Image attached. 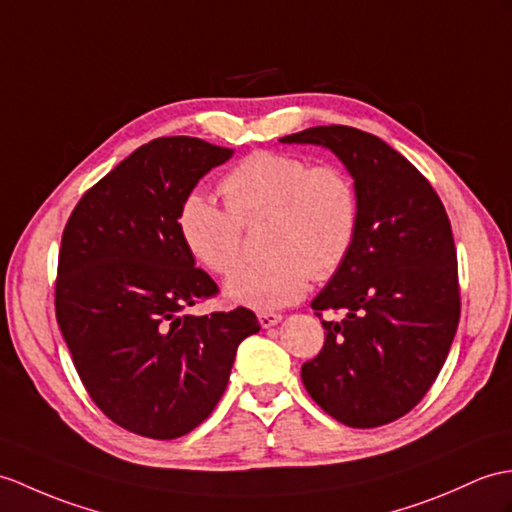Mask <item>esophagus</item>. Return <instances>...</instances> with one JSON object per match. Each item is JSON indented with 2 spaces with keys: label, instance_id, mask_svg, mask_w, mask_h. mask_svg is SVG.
Listing matches in <instances>:
<instances>
[{
  "label": "esophagus",
  "instance_id": "obj_1",
  "mask_svg": "<svg viewBox=\"0 0 512 512\" xmlns=\"http://www.w3.org/2000/svg\"><path fill=\"white\" fill-rule=\"evenodd\" d=\"M257 320H259L261 327L270 329V327H275L277 323H281V314H275V312H261V314L257 316Z\"/></svg>",
  "mask_w": 512,
  "mask_h": 512
}]
</instances>
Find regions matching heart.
<instances>
[{"instance_id": "1", "label": "heart", "mask_w": 512, "mask_h": 512, "mask_svg": "<svg viewBox=\"0 0 512 512\" xmlns=\"http://www.w3.org/2000/svg\"><path fill=\"white\" fill-rule=\"evenodd\" d=\"M227 207L189 192L178 207L181 240L202 266L227 275L242 259V224L268 216L270 257L237 268L224 283L235 305L279 310L327 279L347 259L358 233V194L336 165H314L296 154L253 152L224 176Z\"/></svg>"}]
</instances>
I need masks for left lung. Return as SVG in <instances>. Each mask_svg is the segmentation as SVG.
I'll list each match as a JSON object with an SVG mask.
<instances>
[{
    "label": "left lung",
    "instance_id": "8db88e82",
    "mask_svg": "<svg viewBox=\"0 0 512 512\" xmlns=\"http://www.w3.org/2000/svg\"><path fill=\"white\" fill-rule=\"evenodd\" d=\"M281 144L327 148L351 174L358 233L312 301L325 347L301 379L329 417L379 427L410 412L447 360L460 318L454 235L441 198L386 141L351 126H314Z\"/></svg>",
    "mask_w": 512,
    "mask_h": 512
}]
</instances>
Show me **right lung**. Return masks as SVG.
Wrapping results in <instances>:
<instances>
[{"label":"right lung","instance_id":"obj_1","mask_svg":"<svg viewBox=\"0 0 512 512\" xmlns=\"http://www.w3.org/2000/svg\"><path fill=\"white\" fill-rule=\"evenodd\" d=\"M231 148L159 137L80 198L63 231L56 320L76 371L106 417L139 436L192 432L227 388L257 316L237 307L183 314L218 292L176 227L178 207Z\"/></svg>","mask_w":512,"mask_h":512}]
</instances>
